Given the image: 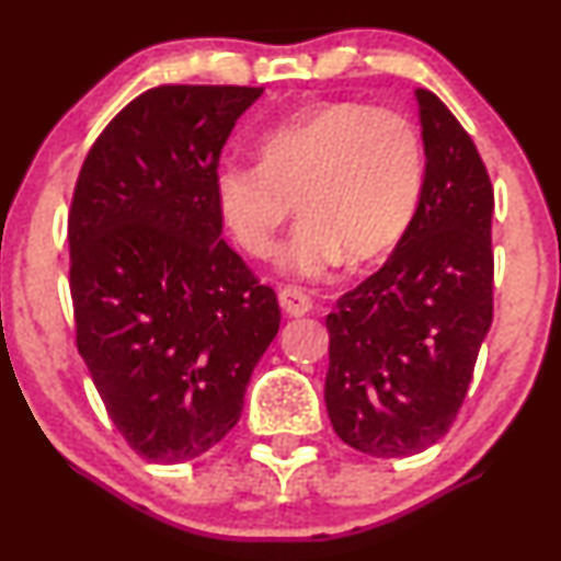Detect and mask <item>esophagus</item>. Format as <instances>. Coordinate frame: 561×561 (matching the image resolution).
Segmentation results:
<instances>
[{
	"instance_id": "34e87169",
	"label": "esophagus",
	"mask_w": 561,
	"mask_h": 561,
	"mask_svg": "<svg viewBox=\"0 0 561 561\" xmlns=\"http://www.w3.org/2000/svg\"><path fill=\"white\" fill-rule=\"evenodd\" d=\"M279 306L287 317H306V313L313 308V302L298 287H282L279 289Z\"/></svg>"
}]
</instances>
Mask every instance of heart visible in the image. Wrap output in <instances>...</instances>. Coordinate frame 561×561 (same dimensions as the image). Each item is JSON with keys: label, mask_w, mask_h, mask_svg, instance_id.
Here are the masks:
<instances>
[{"label": "heart", "mask_w": 561, "mask_h": 561, "mask_svg": "<svg viewBox=\"0 0 561 561\" xmlns=\"http://www.w3.org/2000/svg\"><path fill=\"white\" fill-rule=\"evenodd\" d=\"M259 150L261 163L218 169L216 208L244 253L266 261L295 203L302 221L282 250V268L300 279H321L343 255L382 259L420 208V131L388 107L317 102L268 128Z\"/></svg>", "instance_id": "heart-1"}]
</instances>
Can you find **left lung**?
<instances>
[{
	"mask_svg": "<svg viewBox=\"0 0 561 561\" xmlns=\"http://www.w3.org/2000/svg\"><path fill=\"white\" fill-rule=\"evenodd\" d=\"M427 165L392 255L327 317V414L351 448L420 454L454 424L493 321V186L454 113L416 89Z\"/></svg>",
	"mask_w": 561,
	"mask_h": 561,
	"instance_id": "8db88e82",
	"label": "left lung"
}]
</instances>
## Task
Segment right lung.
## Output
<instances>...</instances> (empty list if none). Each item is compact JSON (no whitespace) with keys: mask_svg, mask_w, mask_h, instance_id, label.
Wrapping results in <instances>:
<instances>
[{"mask_svg":"<svg viewBox=\"0 0 561 561\" xmlns=\"http://www.w3.org/2000/svg\"><path fill=\"white\" fill-rule=\"evenodd\" d=\"M261 87L147 89L83 160L68 216L76 345L126 443L197 459L240 422L279 332L268 285L221 240L214 182Z\"/></svg>","mask_w":561,"mask_h":561,"instance_id":"1","label":"right lung"}]
</instances>
